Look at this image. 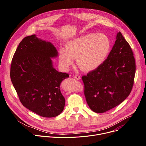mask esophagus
Returning a JSON list of instances; mask_svg holds the SVG:
<instances>
[{"label": "esophagus", "mask_w": 146, "mask_h": 146, "mask_svg": "<svg viewBox=\"0 0 146 146\" xmlns=\"http://www.w3.org/2000/svg\"><path fill=\"white\" fill-rule=\"evenodd\" d=\"M74 78H76L77 80H80L81 79V77L78 74H75L74 76Z\"/></svg>", "instance_id": "esophagus-1"}]
</instances>
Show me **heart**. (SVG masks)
I'll list each match as a JSON object with an SVG mask.
<instances>
[{"instance_id":"1","label":"heart","mask_w":146,"mask_h":146,"mask_svg":"<svg viewBox=\"0 0 146 146\" xmlns=\"http://www.w3.org/2000/svg\"><path fill=\"white\" fill-rule=\"evenodd\" d=\"M110 41L103 33H89L70 40L59 54L62 68L68 69L76 58L78 66L85 71H92L100 66L110 50Z\"/></svg>"}]
</instances>
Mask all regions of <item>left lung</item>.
I'll list each match as a JSON object with an SVG mask.
<instances>
[{
	"mask_svg": "<svg viewBox=\"0 0 146 146\" xmlns=\"http://www.w3.org/2000/svg\"><path fill=\"white\" fill-rule=\"evenodd\" d=\"M135 72L132 48L119 32L108 58L98 68L82 77L90 108L102 113L119 105L132 91Z\"/></svg>",
	"mask_w": 146,
	"mask_h": 146,
	"instance_id": "1",
	"label": "left lung"
}]
</instances>
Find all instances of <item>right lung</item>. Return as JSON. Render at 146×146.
Instances as JSON below:
<instances>
[{
    "label": "right lung",
    "instance_id": "obj_1",
    "mask_svg": "<svg viewBox=\"0 0 146 146\" xmlns=\"http://www.w3.org/2000/svg\"><path fill=\"white\" fill-rule=\"evenodd\" d=\"M58 54L52 43L33 35L21 41L11 61L10 78L20 102L43 117L59 115L65 105L60 85L69 75L53 68L51 58Z\"/></svg>",
    "mask_w": 146,
    "mask_h": 146
}]
</instances>
